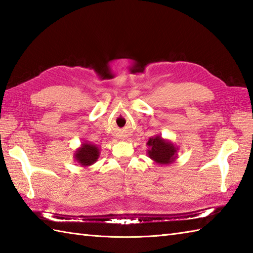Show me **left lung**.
Masks as SVG:
<instances>
[{
	"label": "left lung",
	"mask_w": 253,
	"mask_h": 253,
	"mask_svg": "<svg viewBox=\"0 0 253 253\" xmlns=\"http://www.w3.org/2000/svg\"><path fill=\"white\" fill-rule=\"evenodd\" d=\"M148 157L160 165H169L177 159L178 147L171 141L157 135L149 139Z\"/></svg>",
	"instance_id": "8db88e82"
}]
</instances>
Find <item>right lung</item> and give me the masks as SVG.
I'll return each instance as SVG.
<instances>
[{"mask_svg":"<svg viewBox=\"0 0 253 253\" xmlns=\"http://www.w3.org/2000/svg\"><path fill=\"white\" fill-rule=\"evenodd\" d=\"M100 157V148L96 144L84 141L76 151L74 153V159L76 162L83 166V168H88L94 164Z\"/></svg>","mask_w":253,"mask_h":253,"instance_id":"obj_1","label":"right lung"}]
</instances>
